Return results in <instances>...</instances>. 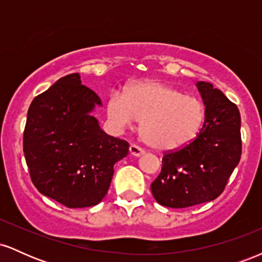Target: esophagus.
<instances>
[{"label":"esophagus","mask_w":262,"mask_h":262,"mask_svg":"<svg viewBox=\"0 0 262 262\" xmlns=\"http://www.w3.org/2000/svg\"><path fill=\"white\" fill-rule=\"evenodd\" d=\"M129 152H130L133 156H141L145 154V151L137 145H130V148H129Z\"/></svg>","instance_id":"esophagus-1"}]
</instances>
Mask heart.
I'll return each instance as SVG.
<instances>
[{
	"label": "heart",
	"mask_w": 262,
	"mask_h": 262,
	"mask_svg": "<svg viewBox=\"0 0 262 262\" xmlns=\"http://www.w3.org/2000/svg\"><path fill=\"white\" fill-rule=\"evenodd\" d=\"M107 114L121 129L133 127L143 119L144 141L161 151L182 148L193 140L204 121V108L197 98L160 81L134 83L124 95L111 93Z\"/></svg>",
	"instance_id": "obj_1"
}]
</instances>
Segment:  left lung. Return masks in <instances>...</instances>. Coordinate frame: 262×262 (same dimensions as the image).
I'll list each match as a JSON object with an SVG mask.
<instances>
[{
	"mask_svg": "<svg viewBox=\"0 0 262 262\" xmlns=\"http://www.w3.org/2000/svg\"><path fill=\"white\" fill-rule=\"evenodd\" d=\"M197 89L206 106L203 127L191 143L164 155L150 186L156 202L170 208L215 200L242 156L237 107L212 83L198 81Z\"/></svg>",
	"mask_w": 262,
	"mask_h": 262,
	"instance_id": "1",
	"label": "left lung"
}]
</instances>
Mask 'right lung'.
I'll return each instance as SVG.
<instances>
[{"mask_svg": "<svg viewBox=\"0 0 262 262\" xmlns=\"http://www.w3.org/2000/svg\"><path fill=\"white\" fill-rule=\"evenodd\" d=\"M96 106L101 98L70 74L38 95L27 114L23 151L32 182L69 208L100 203L114 164L129 151L127 141L102 130L92 116Z\"/></svg>", "mask_w": 262, "mask_h": 262, "instance_id": "right-lung-1", "label": "right lung"}]
</instances>
